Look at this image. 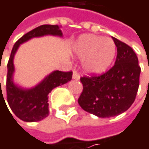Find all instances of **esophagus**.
Wrapping results in <instances>:
<instances>
[{
  "label": "esophagus",
  "mask_w": 149,
  "mask_h": 149,
  "mask_svg": "<svg viewBox=\"0 0 149 149\" xmlns=\"http://www.w3.org/2000/svg\"><path fill=\"white\" fill-rule=\"evenodd\" d=\"M72 78L75 80H78L80 78V75L78 74V72L77 71H73V74H72Z\"/></svg>",
  "instance_id": "1"
}]
</instances>
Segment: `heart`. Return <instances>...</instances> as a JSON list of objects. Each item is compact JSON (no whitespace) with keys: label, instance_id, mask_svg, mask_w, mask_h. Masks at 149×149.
Returning a JSON list of instances; mask_svg holds the SVG:
<instances>
[{"label":"heart","instance_id":"1","mask_svg":"<svg viewBox=\"0 0 149 149\" xmlns=\"http://www.w3.org/2000/svg\"><path fill=\"white\" fill-rule=\"evenodd\" d=\"M116 45L109 38L93 34L81 35L74 45L75 53L84 58L83 66L89 73L105 72L116 55Z\"/></svg>","mask_w":149,"mask_h":149}]
</instances>
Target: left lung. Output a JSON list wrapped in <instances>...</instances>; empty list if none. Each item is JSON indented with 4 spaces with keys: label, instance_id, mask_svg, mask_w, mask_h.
I'll list each match as a JSON object with an SVG mask.
<instances>
[{
    "label": "left lung",
    "instance_id": "obj_1",
    "mask_svg": "<svg viewBox=\"0 0 149 149\" xmlns=\"http://www.w3.org/2000/svg\"><path fill=\"white\" fill-rule=\"evenodd\" d=\"M117 47L115 65L99 76L82 77L81 108L98 117H111L125 112L134 102L141 67L134 50L113 37Z\"/></svg>",
    "mask_w": 149,
    "mask_h": 149
}]
</instances>
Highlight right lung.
<instances>
[{"mask_svg": "<svg viewBox=\"0 0 149 149\" xmlns=\"http://www.w3.org/2000/svg\"><path fill=\"white\" fill-rule=\"evenodd\" d=\"M45 35L62 37L63 33L58 25H42L33 29L15 43L8 63L6 84L8 103L15 116L24 122H39L45 118L49 115L48 94L55 87L69 82L72 77V72L54 71L33 88L23 89L15 84L13 81L14 57L19 45L32 38Z\"/></svg>", "mask_w": 149, "mask_h": 149, "instance_id": "obj_1", "label": "right lung"}]
</instances>
